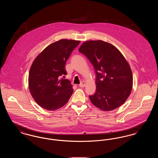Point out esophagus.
<instances>
[{
	"mask_svg": "<svg viewBox=\"0 0 158 158\" xmlns=\"http://www.w3.org/2000/svg\"><path fill=\"white\" fill-rule=\"evenodd\" d=\"M85 85H86V83L85 82H82L79 85V86H80V87H85Z\"/></svg>",
	"mask_w": 158,
	"mask_h": 158,
	"instance_id": "esophagus-1",
	"label": "esophagus"
}]
</instances>
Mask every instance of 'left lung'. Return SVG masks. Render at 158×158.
Listing matches in <instances>:
<instances>
[{"label": "left lung", "mask_w": 158, "mask_h": 158, "mask_svg": "<svg viewBox=\"0 0 158 158\" xmlns=\"http://www.w3.org/2000/svg\"><path fill=\"white\" fill-rule=\"evenodd\" d=\"M89 60L96 72V92L91 102L101 110L110 111L123 105L131 94L133 75L120 52L102 40H90L79 49Z\"/></svg>", "instance_id": "1"}]
</instances>
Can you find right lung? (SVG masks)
Returning <instances> with one entry per match:
<instances>
[{
	"label": "right lung",
	"instance_id": "right-lung-1",
	"mask_svg": "<svg viewBox=\"0 0 158 158\" xmlns=\"http://www.w3.org/2000/svg\"><path fill=\"white\" fill-rule=\"evenodd\" d=\"M80 41L61 39L48 45L34 60L28 76L31 94L41 107L48 111L65 105L73 89L66 75V61Z\"/></svg>",
	"mask_w": 158,
	"mask_h": 158
}]
</instances>
